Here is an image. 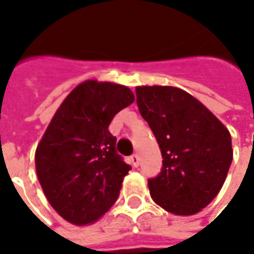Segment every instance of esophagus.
<instances>
[{
	"label": "esophagus",
	"instance_id": "esophagus-1",
	"mask_svg": "<svg viewBox=\"0 0 254 254\" xmlns=\"http://www.w3.org/2000/svg\"><path fill=\"white\" fill-rule=\"evenodd\" d=\"M130 163H132L133 167H138V163H140V159H138V155H132L130 156Z\"/></svg>",
	"mask_w": 254,
	"mask_h": 254
}]
</instances>
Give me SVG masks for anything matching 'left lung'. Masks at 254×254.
<instances>
[{
    "label": "left lung",
    "mask_w": 254,
    "mask_h": 254,
    "mask_svg": "<svg viewBox=\"0 0 254 254\" xmlns=\"http://www.w3.org/2000/svg\"><path fill=\"white\" fill-rule=\"evenodd\" d=\"M137 106L155 134L163 168L148 180L156 204L194 215L222 189L233 160L227 127L203 103L174 86H137Z\"/></svg>",
    "instance_id": "obj_1"
}]
</instances>
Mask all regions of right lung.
Masks as SVG:
<instances>
[{"mask_svg":"<svg viewBox=\"0 0 254 254\" xmlns=\"http://www.w3.org/2000/svg\"><path fill=\"white\" fill-rule=\"evenodd\" d=\"M133 101L127 86L84 80L47 127L35 153L37 179L47 200L67 222H97L117 200L130 165L116 152L109 125Z\"/></svg>","mask_w":254,"mask_h":254,"instance_id":"right-lung-1","label":"right lung"}]
</instances>
